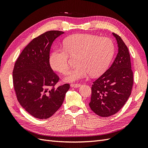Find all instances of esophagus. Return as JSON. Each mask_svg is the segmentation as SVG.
<instances>
[{"label": "esophagus", "mask_w": 148, "mask_h": 148, "mask_svg": "<svg viewBox=\"0 0 148 148\" xmlns=\"http://www.w3.org/2000/svg\"><path fill=\"white\" fill-rule=\"evenodd\" d=\"M71 87H72V88H78V87H79L80 86H81V84H78V83H72V84H71Z\"/></svg>", "instance_id": "34e87169"}]
</instances>
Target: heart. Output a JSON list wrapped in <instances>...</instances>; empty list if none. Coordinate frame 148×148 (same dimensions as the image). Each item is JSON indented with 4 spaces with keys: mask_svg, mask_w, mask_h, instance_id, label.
Instances as JSON below:
<instances>
[{
    "mask_svg": "<svg viewBox=\"0 0 148 148\" xmlns=\"http://www.w3.org/2000/svg\"><path fill=\"white\" fill-rule=\"evenodd\" d=\"M64 49H57L51 53L49 63L52 69L66 75L70 70L69 56L77 57L78 66L65 78L73 82L91 75L97 77L105 72L114 53V45L107 37L77 34L66 38Z\"/></svg>",
    "mask_w": 148,
    "mask_h": 148,
    "instance_id": "b5f03b06",
    "label": "heart"
}]
</instances>
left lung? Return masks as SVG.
<instances>
[{
    "label": "left lung",
    "mask_w": 148,
    "mask_h": 148,
    "mask_svg": "<svg viewBox=\"0 0 148 148\" xmlns=\"http://www.w3.org/2000/svg\"><path fill=\"white\" fill-rule=\"evenodd\" d=\"M112 34L117 42L118 53L110 68L93 82L89 103L94 112L102 117L112 115L122 108L131 95L133 84L128 47L118 34Z\"/></svg>",
    "instance_id": "1"
}]
</instances>
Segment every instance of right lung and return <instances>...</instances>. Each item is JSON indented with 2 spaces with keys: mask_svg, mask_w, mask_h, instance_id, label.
Wrapping results in <instances>:
<instances>
[{
  "mask_svg": "<svg viewBox=\"0 0 148 148\" xmlns=\"http://www.w3.org/2000/svg\"><path fill=\"white\" fill-rule=\"evenodd\" d=\"M64 32L49 31L34 38L18 58L13 70V83L18 101L35 118L51 117L61 107L69 84L59 87L58 77L49 63L53 41Z\"/></svg>",
  "mask_w": 148,
  "mask_h": 148,
  "instance_id": "obj_1",
  "label": "right lung"
}]
</instances>
